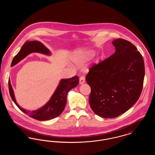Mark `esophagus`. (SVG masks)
Segmentation results:
<instances>
[{
    "label": "esophagus",
    "instance_id": "1",
    "mask_svg": "<svg viewBox=\"0 0 155 155\" xmlns=\"http://www.w3.org/2000/svg\"><path fill=\"white\" fill-rule=\"evenodd\" d=\"M85 81V77L84 76H81V77L80 78V84H82L84 83Z\"/></svg>",
    "mask_w": 155,
    "mask_h": 155
}]
</instances>
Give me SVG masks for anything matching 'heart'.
<instances>
[{
	"label": "heart",
	"mask_w": 155,
	"mask_h": 155,
	"mask_svg": "<svg viewBox=\"0 0 155 155\" xmlns=\"http://www.w3.org/2000/svg\"><path fill=\"white\" fill-rule=\"evenodd\" d=\"M93 55L92 52H89L88 54H82L80 53H77L73 58V59L75 62L78 63L79 64H83L85 63L88 59Z\"/></svg>",
	"instance_id": "1"
}]
</instances>
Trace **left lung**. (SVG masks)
I'll list each match as a JSON object with an SVG mask.
<instances>
[{
	"instance_id": "1",
	"label": "left lung",
	"mask_w": 155,
	"mask_h": 155,
	"mask_svg": "<svg viewBox=\"0 0 155 155\" xmlns=\"http://www.w3.org/2000/svg\"><path fill=\"white\" fill-rule=\"evenodd\" d=\"M115 53L89 68L86 81L92 110L103 118H114L130 109L140 95L145 76L143 58L130 42L114 40Z\"/></svg>"
}]
</instances>
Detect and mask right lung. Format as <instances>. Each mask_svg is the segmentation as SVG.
Wrapping results in <instances>:
<instances>
[{
    "label": "right lung",
    "instance_id": "add662e5",
    "mask_svg": "<svg viewBox=\"0 0 155 155\" xmlns=\"http://www.w3.org/2000/svg\"><path fill=\"white\" fill-rule=\"evenodd\" d=\"M33 52L39 53L46 55L51 54L50 51L41 42L37 41H27L22 45L20 51L13 59L11 66H14L27 56ZM78 83L79 78L77 75L70 78L61 80L58 87L49 102L40 109L33 111L24 109L16 102L10 79L8 80V89L12 100L22 112L37 120L45 121L57 117L61 114L66 104L67 95L68 92L70 89L75 88Z\"/></svg>",
    "mask_w": 155,
    "mask_h": 155
}]
</instances>
